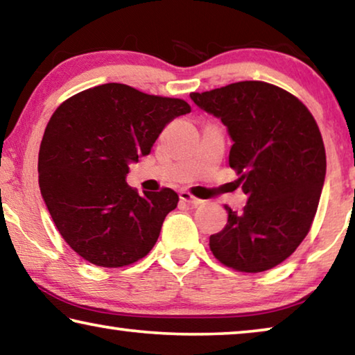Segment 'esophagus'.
<instances>
[{
  "label": "esophagus",
  "mask_w": 355,
  "mask_h": 355,
  "mask_svg": "<svg viewBox=\"0 0 355 355\" xmlns=\"http://www.w3.org/2000/svg\"><path fill=\"white\" fill-rule=\"evenodd\" d=\"M180 199H182L183 202H188V204H191V205H200V204L204 202L202 199L194 198V196L191 193H188V191H180Z\"/></svg>",
  "instance_id": "esophagus-1"
}]
</instances>
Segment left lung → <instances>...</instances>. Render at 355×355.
<instances>
[{
  "label": "left lung",
  "mask_w": 355,
  "mask_h": 355,
  "mask_svg": "<svg viewBox=\"0 0 355 355\" xmlns=\"http://www.w3.org/2000/svg\"><path fill=\"white\" fill-rule=\"evenodd\" d=\"M226 125L230 166L247 194L241 211L210 236V250L226 266L261 272L292 255L313 225L324 188L325 148L309 110L284 89L241 81L189 94Z\"/></svg>",
  "instance_id": "8db88e82"
}]
</instances>
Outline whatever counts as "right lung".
Instances as JSON below:
<instances>
[{
  "instance_id": "right-lung-1",
  "label": "right lung",
  "mask_w": 355,
  "mask_h": 355,
  "mask_svg": "<svg viewBox=\"0 0 355 355\" xmlns=\"http://www.w3.org/2000/svg\"><path fill=\"white\" fill-rule=\"evenodd\" d=\"M189 111L184 100L118 83L79 92L55 110L40 146V189L79 257L121 268L155 247L178 194L164 188L140 196L125 177L129 164L150 155L164 127Z\"/></svg>"
}]
</instances>
